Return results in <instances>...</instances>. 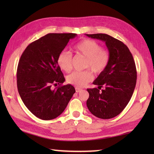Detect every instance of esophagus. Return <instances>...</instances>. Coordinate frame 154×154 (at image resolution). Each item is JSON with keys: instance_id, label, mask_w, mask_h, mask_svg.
<instances>
[{"instance_id": "obj_1", "label": "esophagus", "mask_w": 154, "mask_h": 154, "mask_svg": "<svg viewBox=\"0 0 154 154\" xmlns=\"http://www.w3.org/2000/svg\"><path fill=\"white\" fill-rule=\"evenodd\" d=\"M75 91H76V93H79L81 91H82V89L79 87H75Z\"/></svg>"}]
</instances>
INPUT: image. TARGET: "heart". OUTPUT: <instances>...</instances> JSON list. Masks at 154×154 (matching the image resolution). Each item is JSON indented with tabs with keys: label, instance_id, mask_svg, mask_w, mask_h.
Returning <instances> with one entry per match:
<instances>
[{
	"label": "heart",
	"instance_id": "1",
	"mask_svg": "<svg viewBox=\"0 0 154 154\" xmlns=\"http://www.w3.org/2000/svg\"><path fill=\"white\" fill-rule=\"evenodd\" d=\"M73 51L77 55L85 57L84 68L90 69L94 74L103 72L110 61L109 51L101 48V45L92 40H83L73 47ZM73 55L69 51H63L59 54L57 63L62 70L69 73L72 69ZM92 79V75L89 70L75 71L67 77V82L77 87H83Z\"/></svg>",
	"mask_w": 154,
	"mask_h": 154
}]
</instances>
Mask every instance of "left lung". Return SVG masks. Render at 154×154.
<instances>
[{
  "instance_id": "8db88e82",
  "label": "left lung",
  "mask_w": 154,
  "mask_h": 154,
  "mask_svg": "<svg viewBox=\"0 0 154 154\" xmlns=\"http://www.w3.org/2000/svg\"><path fill=\"white\" fill-rule=\"evenodd\" d=\"M86 35L105 42L110 54L107 67L93 83L98 88L87 89L89 93L87 106L94 116L112 119L125 109L132 96L137 79L135 62L128 48L121 41L106 34ZM102 87L104 89L100 91Z\"/></svg>"
}]
</instances>
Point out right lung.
I'll return each instance as SVG.
<instances>
[{
  "label": "right lung",
  "mask_w": 154,
  "mask_h": 154,
  "mask_svg": "<svg viewBox=\"0 0 154 154\" xmlns=\"http://www.w3.org/2000/svg\"><path fill=\"white\" fill-rule=\"evenodd\" d=\"M76 35L48 34L29 44L20 59L16 73L19 94L28 109L42 120L60 116L75 93L71 85H62L65 78L57 57Z\"/></svg>",
  "instance_id": "1"
}]
</instances>
